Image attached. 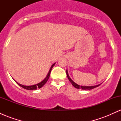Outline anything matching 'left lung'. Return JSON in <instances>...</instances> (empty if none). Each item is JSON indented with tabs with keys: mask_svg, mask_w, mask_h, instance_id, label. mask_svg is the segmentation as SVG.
Instances as JSON below:
<instances>
[{
	"mask_svg": "<svg viewBox=\"0 0 121 121\" xmlns=\"http://www.w3.org/2000/svg\"><path fill=\"white\" fill-rule=\"evenodd\" d=\"M66 75H67V77H68V80H69V81H70V82H71V84L73 85V86L75 87L76 88H77V89H83V90H91V89H92L95 88V87L99 86L101 84H100L97 85H95V86H80V85H79L76 84V83H75L73 81V80H72V79L70 78V77H69L67 70H66Z\"/></svg>",
	"mask_w": 121,
	"mask_h": 121,
	"instance_id": "left-lung-1",
	"label": "left lung"
}]
</instances>
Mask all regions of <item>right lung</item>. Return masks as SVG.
I'll use <instances>...</instances> for the list:
<instances>
[{
  "mask_svg": "<svg viewBox=\"0 0 121 121\" xmlns=\"http://www.w3.org/2000/svg\"><path fill=\"white\" fill-rule=\"evenodd\" d=\"M55 63H54L53 64L52 66H51V68H50L49 70V72H48V74H47V77H45V78H44V80H43L42 81L40 82V83H39V84H36V85H30V86H25V85H23L22 84H19V83L17 82H16V83L19 85V86H20L21 87H22L23 88L25 89H27V90H30V91H32V90H36L37 88H41V87H43V86L45 84V83L47 82V81L48 80V79L49 78V76H50V74H51V70H52V68L53 67L54 65H55Z\"/></svg>",
  "mask_w": 121,
  "mask_h": 121,
  "instance_id": "obj_1",
  "label": "right lung"
}]
</instances>
